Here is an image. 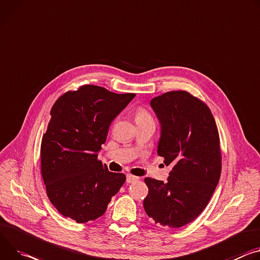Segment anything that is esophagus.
<instances>
[{"label": "esophagus", "instance_id": "esophagus-1", "mask_svg": "<svg viewBox=\"0 0 260 260\" xmlns=\"http://www.w3.org/2000/svg\"><path fill=\"white\" fill-rule=\"evenodd\" d=\"M138 179H139L138 176H135V175H132V174H127V176H126V182H128V183L137 181Z\"/></svg>", "mask_w": 260, "mask_h": 260}]
</instances>
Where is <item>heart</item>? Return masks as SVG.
I'll use <instances>...</instances> for the list:
<instances>
[{
    "label": "heart",
    "mask_w": 260,
    "mask_h": 260,
    "mask_svg": "<svg viewBox=\"0 0 260 260\" xmlns=\"http://www.w3.org/2000/svg\"><path fill=\"white\" fill-rule=\"evenodd\" d=\"M135 121L137 125L139 124H144L147 122H154L152 115L143 107H139L135 111Z\"/></svg>",
    "instance_id": "1"
}]
</instances>
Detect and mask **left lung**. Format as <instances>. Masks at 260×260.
<instances>
[{
  "label": "left lung",
  "instance_id": "obj_1",
  "mask_svg": "<svg viewBox=\"0 0 260 260\" xmlns=\"http://www.w3.org/2000/svg\"><path fill=\"white\" fill-rule=\"evenodd\" d=\"M150 105L161 132L157 154L172 169L166 182L144 179L143 205L155 224L179 228L194 221L209 202L222 170L220 136L209 108L184 90L155 96Z\"/></svg>",
  "mask_w": 260,
  "mask_h": 260
}]
</instances>
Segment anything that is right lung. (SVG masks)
I'll list each match as a JSON object with an SVG mask.
<instances>
[{
	"mask_svg": "<svg viewBox=\"0 0 260 260\" xmlns=\"http://www.w3.org/2000/svg\"><path fill=\"white\" fill-rule=\"evenodd\" d=\"M95 85L67 91L55 102L40 146L41 175L55 208L77 223L102 217L126 180L98 158L112 121L135 98Z\"/></svg>",
	"mask_w": 260,
	"mask_h": 260,
	"instance_id": "right-lung-1",
	"label": "right lung"
}]
</instances>
